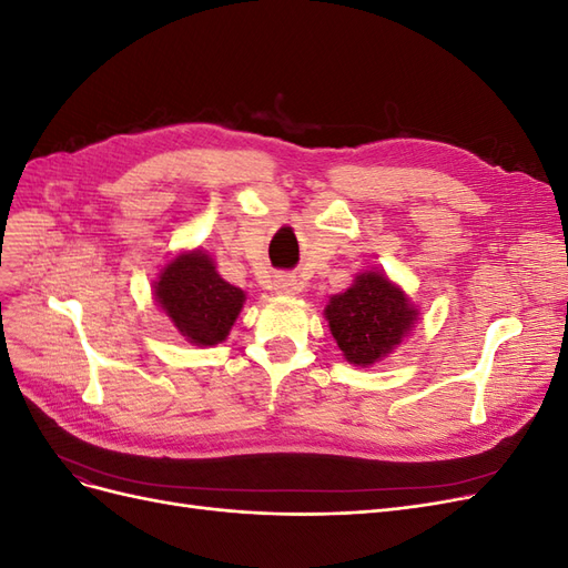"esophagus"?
I'll return each instance as SVG.
<instances>
[{
	"instance_id": "34e87169",
	"label": "esophagus",
	"mask_w": 568,
	"mask_h": 568,
	"mask_svg": "<svg viewBox=\"0 0 568 568\" xmlns=\"http://www.w3.org/2000/svg\"><path fill=\"white\" fill-rule=\"evenodd\" d=\"M274 288H277V294H284V296H294L301 291L294 274H277V277H274Z\"/></svg>"
}]
</instances>
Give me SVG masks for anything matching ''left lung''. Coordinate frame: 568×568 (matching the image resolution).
<instances>
[{"mask_svg":"<svg viewBox=\"0 0 568 568\" xmlns=\"http://www.w3.org/2000/svg\"><path fill=\"white\" fill-rule=\"evenodd\" d=\"M324 315L348 363L367 367L398 346L417 313L384 274L365 272L329 301Z\"/></svg>","mask_w":568,"mask_h":568,"instance_id":"8db88e82","label":"left lung"}]
</instances>
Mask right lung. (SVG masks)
<instances>
[{
	"mask_svg": "<svg viewBox=\"0 0 568 568\" xmlns=\"http://www.w3.org/2000/svg\"><path fill=\"white\" fill-rule=\"evenodd\" d=\"M153 288L165 315L196 346L225 341L244 305V291L222 280L201 251L170 261Z\"/></svg>",
	"mask_w": 568,
	"mask_h": 568,
	"instance_id": "obj_1",
	"label": "right lung"
}]
</instances>
